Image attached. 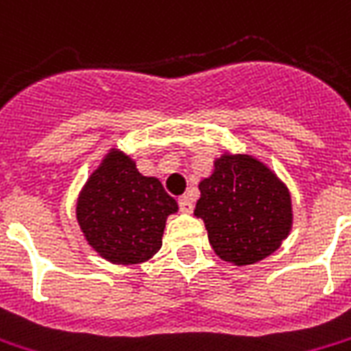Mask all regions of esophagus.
Returning a JSON list of instances; mask_svg holds the SVG:
<instances>
[{
    "instance_id": "34e87169",
    "label": "esophagus",
    "mask_w": 351,
    "mask_h": 351,
    "mask_svg": "<svg viewBox=\"0 0 351 351\" xmlns=\"http://www.w3.org/2000/svg\"><path fill=\"white\" fill-rule=\"evenodd\" d=\"M178 204H180V210L184 213H191L193 211V199L189 195H182L180 199H178Z\"/></svg>"
}]
</instances>
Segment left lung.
Here are the masks:
<instances>
[{"label": "left lung", "instance_id": "left-lung-1", "mask_svg": "<svg viewBox=\"0 0 351 351\" xmlns=\"http://www.w3.org/2000/svg\"><path fill=\"white\" fill-rule=\"evenodd\" d=\"M195 217L219 258L235 267L269 258L293 230L287 184L259 158L224 151L199 184Z\"/></svg>", "mask_w": 351, "mask_h": 351}]
</instances>
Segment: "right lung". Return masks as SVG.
Wrapping results in <instances>:
<instances>
[{"label":"right lung","mask_w":351,"mask_h":351,"mask_svg":"<svg viewBox=\"0 0 351 351\" xmlns=\"http://www.w3.org/2000/svg\"><path fill=\"white\" fill-rule=\"evenodd\" d=\"M178 211L156 176L112 147L77 197V223L92 250L114 265H138L162 248L167 217Z\"/></svg>","instance_id":"right-lung-1"}]
</instances>
